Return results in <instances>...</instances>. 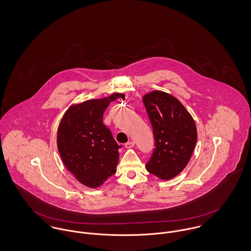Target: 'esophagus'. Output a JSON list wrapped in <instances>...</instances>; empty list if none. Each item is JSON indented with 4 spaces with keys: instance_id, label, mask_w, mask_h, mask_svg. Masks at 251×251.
<instances>
[{
    "instance_id": "1",
    "label": "esophagus",
    "mask_w": 251,
    "mask_h": 251,
    "mask_svg": "<svg viewBox=\"0 0 251 251\" xmlns=\"http://www.w3.org/2000/svg\"><path fill=\"white\" fill-rule=\"evenodd\" d=\"M135 146V142L134 141H128L125 143V147L126 148H132Z\"/></svg>"
}]
</instances>
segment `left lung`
I'll list each match as a JSON object with an SVG mask.
<instances>
[{"mask_svg":"<svg viewBox=\"0 0 251 251\" xmlns=\"http://www.w3.org/2000/svg\"><path fill=\"white\" fill-rule=\"evenodd\" d=\"M155 139L146 170L162 180L178 175L189 163L197 139L192 115L173 96L153 91L143 97Z\"/></svg>","mask_w":251,"mask_h":251,"instance_id":"obj_1","label":"left lung"}]
</instances>
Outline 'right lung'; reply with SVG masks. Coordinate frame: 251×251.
<instances>
[{
  "label": "right lung",
  "instance_id": "1",
  "mask_svg": "<svg viewBox=\"0 0 251 251\" xmlns=\"http://www.w3.org/2000/svg\"><path fill=\"white\" fill-rule=\"evenodd\" d=\"M120 94L72 106L57 130V148L62 162L76 179L88 188L101 186L116 171L121 145L103 124V114Z\"/></svg>",
  "mask_w": 251,
  "mask_h": 251
}]
</instances>
